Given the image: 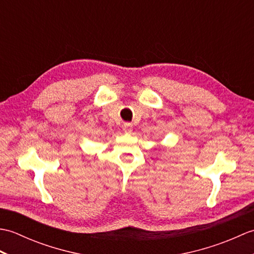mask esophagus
<instances>
[{
  "label": "esophagus",
  "instance_id": "esophagus-1",
  "mask_svg": "<svg viewBox=\"0 0 254 254\" xmlns=\"http://www.w3.org/2000/svg\"><path fill=\"white\" fill-rule=\"evenodd\" d=\"M132 131H133V126H132V124L131 123H124L123 132L130 134V133H132Z\"/></svg>",
  "mask_w": 254,
  "mask_h": 254
}]
</instances>
